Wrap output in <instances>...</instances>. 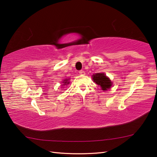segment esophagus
Instances as JSON below:
<instances>
[{
	"label": "esophagus",
	"mask_w": 157,
	"mask_h": 157,
	"mask_svg": "<svg viewBox=\"0 0 157 157\" xmlns=\"http://www.w3.org/2000/svg\"><path fill=\"white\" fill-rule=\"evenodd\" d=\"M79 73L80 74V75H85V72L84 71H82V70H81V71H79Z\"/></svg>",
	"instance_id": "1"
}]
</instances>
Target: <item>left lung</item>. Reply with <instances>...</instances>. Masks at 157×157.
<instances>
[{"label":"left lung","mask_w":157,"mask_h":157,"mask_svg":"<svg viewBox=\"0 0 157 157\" xmlns=\"http://www.w3.org/2000/svg\"><path fill=\"white\" fill-rule=\"evenodd\" d=\"M93 81L100 86L102 90H107L112 86V82L104 73H95L92 76Z\"/></svg>","instance_id":"left-lung-1"}]
</instances>
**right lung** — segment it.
Listing matches in <instances>:
<instances>
[{"instance_id": "obj_1", "label": "right lung", "mask_w": 157, "mask_h": 157, "mask_svg": "<svg viewBox=\"0 0 157 157\" xmlns=\"http://www.w3.org/2000/svg\"><path fill=\"white\" fill-rule=\"evenodd\" d=\"M69 79H64V80H63V82H62V83H63V86H64V85H67L69 84Z\"/></svg>"}]
</instances>
